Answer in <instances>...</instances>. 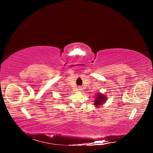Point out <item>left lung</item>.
Segmentation results:
<instances>
[{"mask_svg": "<svg viewBox=\"0 0 153 153\" xmlns=\"http://www.w3.org/2000/svg\"><path fill=\"white\" fill-rule=\"evenodd\" d=\"M96 96V99H95V102H94V105L96 106L100 105H102V104L106 100V98L104 97L103 95L98 94Z\"/></svg>", "mask_w": 153, "mask_h": 153, "instance_id": "left-lung-1", "label": "left lung"}]
</instances>
